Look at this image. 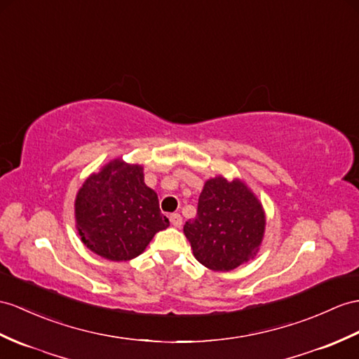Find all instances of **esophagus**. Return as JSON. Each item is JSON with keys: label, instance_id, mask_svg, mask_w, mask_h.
<instances>
[{"label": "esophagus", "instance_id": "obj_1", "mask_svg": "<svg viewBox=\"0 0 359 359\" xmlns=\"http://www.w3.org/2000/svg\"><path fill=\"white\" fill-rule=\"evenodd\" d=\"M169 219H170V224L175 226V229H180V226L182 225V217H181L180 213H172L169 216Z\"/></svg>", "mask_w": 359, "mask_h": 359}]
</instances>
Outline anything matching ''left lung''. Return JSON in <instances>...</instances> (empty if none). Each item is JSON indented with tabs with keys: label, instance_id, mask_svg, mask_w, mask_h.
I'll use <instances>...</instances> for the list:
<instances>
[{
	"label": "left lung",
	"instance_id": "1",
	"mask_svg": "<svg viewBox=\"0 0 359 359\" xmlns=\"http://www.w3.org/2000/svg\"><path fill=\"white\" fill-rule=\"evenodd\" d=\"M260 201L241 180H207L198 212L184 225L194 256L213 271H231L255 259L265 233Z\"/></svg>",
	"mask_w": 359,
	"mask_h": 359
}]
</instances>
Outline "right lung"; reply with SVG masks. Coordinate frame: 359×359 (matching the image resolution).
Instances as JSON below:
<instances>
[{
  "instance_id": "obj_1",
  "label": "right lung",
  "mask_w": 359,
  "mask_h": 359,
  "mask_svg": "<svg viewBox=\"0 0 359 359\" xmlns=\"http://www.w3.org/2000/svg\"><path fill=\"white\" fill-rule=\"evenodd\" d=\"M76 229L86 248L108 260H130L169 226L143 165L116 158L90 175L74 201Z\"/></svg>"
}]
</instances>
